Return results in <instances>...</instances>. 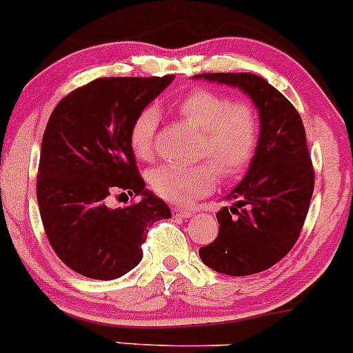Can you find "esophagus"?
Wrapping results in <instances>:
<instances>
[{"instance_id": "34e87169", "label": "esophagus", "mask_w": 353, "mask_h": 353, "mask_svg": "<svg viewBox=\"0 0 353 353\" xmlns=\"http://www.w3.org/2000/svg\"><path fill=\"white\" fill-rule=\"evenodd\" d=\"M172 212L175 214V216H180V217H190L192 216V210L181 209V207H178V205L172 207Z\"/></svg>"}]
</instances>
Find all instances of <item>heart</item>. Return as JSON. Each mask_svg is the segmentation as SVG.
<instances>
[{
	"label": "heart",
	"mask_w": 353,
	"mask_h": 353,
	"mask_svg": "<svg viewBox=\"0 0 353 353\" xmlns=\"http://www.w3.org/2000/svg\"><path fill=\"white\" fill-rule=\"evenodd\" d=\"M176 112L202 132L199 154L213 165H161L151 170L148 180L152 192L165 201L188 203L212 192L217 181L216 171L224 180H234L250 168L260 146L261 123L252 103L234 101L223 93L203 88L181 98ZM158 123L159 114L154 107L143 108L134 119L129 144L137 159L148 161L154 154Z\"/></svg>",
	"instance_id": "1"
}]
</instances>
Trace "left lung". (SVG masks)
<instances>
[{
  "label": "left lung",
  "mask_w": 353,
  "mask_h": 353,
  "mask_svg": "<svg viewBox=\"0 0 353 353\" xmlns=\"http://www.w3.org/2000/svg\"><path fill=\"white\" fill-rule=\"evenodd\" d=\"M195 78L243 90L256 105L261 123L255 159L226 197L234 205L216 214L217 238L199 255L221 274H258L290 252L306 221L314 190L306 130L294 105L261 76L203 72Z\"/></svg>",
  "instance_id": "obj_1"
}]
</instances>
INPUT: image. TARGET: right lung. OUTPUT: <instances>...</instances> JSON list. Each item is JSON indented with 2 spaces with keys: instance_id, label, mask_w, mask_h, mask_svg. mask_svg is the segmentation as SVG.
Returning <instances> with one entry per match:
<instances>
[{
  "instance_id": "add662e5",
  "label": "right lung",
  "mask_w": 353,
  "mask_h": 353,
  "mask_svg": "<svg viewBox=\"0 0 353 353\" xmlns=\"http://www.w3.org/2000/svg\"><path fill=\"white\" fill-rule=\"evenodd\" d=\"M173 74L163 78H98L66 95L42 137L37 202L56 255L79 275L112 281L143 258V243L170 207L150 190L129 144L134 119ZM112 193L140 197L108 205Z\"/></svg>"
}]
</instances>
